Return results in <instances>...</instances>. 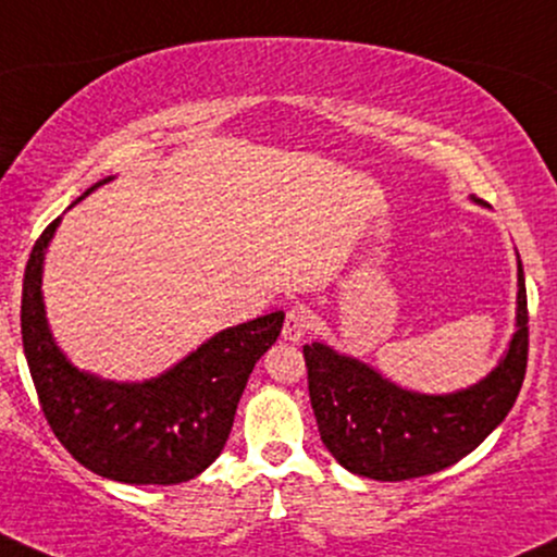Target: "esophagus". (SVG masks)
I'll return each mask as SVG.
<instances>
[{"label":"esophagus","mask_w":557,"mask_h":557,"mask_svg":"<svg viewBox=\"0 0 557 557\" xmlns=\"http://www.w3.org/2000/svg\"><path fill=\"white\" fill-rule=\"evenodd\" d=\"M310 327H312L310 307L305 305L289 307V312H286V320H284V338L297 343L305 338V333L310 331Z\"/></svg>","instance_id":"esophagus-1"}]
</instances>
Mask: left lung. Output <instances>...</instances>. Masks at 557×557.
<instances>
[{"label":"left lung","mask_w":557,"mask_h":557,"mask_svg":"<svg viewBox=\"0 0 557 557\" xmlns=\"http://www.w3.org/2000/svg\"><path fill=\"white\" fill-rule=\"evenodd\" d=\"M517 286V333L504 359L485 380L449 395L410 393L325 343L305 346L320 438L343 468L384 483L434 475L470 455L509 416L530 351L521 260Z\"/></svg>","instance_id":"1"}]
</instances>
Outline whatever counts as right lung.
I'll return each mask as SVG.
<instances>
[{
    "label": "right lung",
    "instance_id": "add662e5",
    "mask_svg": "<svg viewBox=\"0 0 557 557\" xmlns=\"http://www.w3.org/2000/svg\"><path fill=\"white\" fill-rule=\"evenodd\" d=\"M108 181L113 175L79 198ZM59 222L33 245L20 307L25 359L48 425L69 455L108 480L175 485L201 475L222 455L245 384L276 343L284 312L211 335L154 380L113 382L79 372L53 341L40 292L46 247Z\"/></svg>",
    "mask_w": 557,
    "mask_h": 557
}]
</instances>
